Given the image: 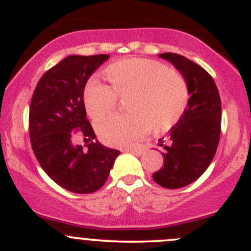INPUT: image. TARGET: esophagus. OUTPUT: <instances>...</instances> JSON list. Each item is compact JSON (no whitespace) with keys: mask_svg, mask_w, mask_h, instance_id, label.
Segmentation results:
<instances>
[{"mask_svg":"<svg viewBox=\"0 0 251 251\" xmlns=\"http://www.w3.org/2000/svg\"><path fill=\"white\" fill-rule=\"evenodd\" d=\"M126 151H130V153H132V154H135V155H142V154L144 153L143 147H138V148H127Z\"/></svg>","mask_w":251,"mask_h":251,"instance_id":"1","label":"esophagus"}]
</instances>
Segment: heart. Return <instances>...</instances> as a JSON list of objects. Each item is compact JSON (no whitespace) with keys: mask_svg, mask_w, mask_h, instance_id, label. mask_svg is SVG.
<instances>
[{"mask_svg":"<svg viewBox=\"0 0 251 251\" xmlns=\"http://www.w3.org/2000/svg\"><path fill=\"white\" fill-rule=\"evenodd\" d=\"M110 87L91 77L83 90L88 115L100 121L114 110L118 98L125 100L127 115H115L98 125L104 143L124 147L143 136L149 127L161 132L183 115L189 100L188 86L178 73L148 58H124L104 69Z\"/></svg>","mask_w":251,"mask_h":251,"instance_id":"obj_1","label":"heart"}]
</instances>
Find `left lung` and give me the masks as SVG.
<instances>
[{
  "label": "left lung",
  "mask_w": 251,
  "mask_h": 251,
  "mask_svg": "<svg viewBox=\"0 0 251 251\" xmlns=\"http://www.w3.org/2000/svg\"><path fill=\"white\" fill-rule=\"evenodd\" d=\"M181 73L189 100L183 115L170 130V144L159 141L164 165L153 174L159 186L177 189L197 181L214 159L221 133V100L214 78L188 58L161 53Z\"/></svg>",
  "instance_id": "obj_1"
}]
</instances>
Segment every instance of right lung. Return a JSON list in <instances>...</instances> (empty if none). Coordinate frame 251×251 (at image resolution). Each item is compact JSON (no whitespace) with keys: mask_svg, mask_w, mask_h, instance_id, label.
<instances>
[{"mask_svg":"<svg viewBox=\"0 0 251 251\" xmlns=\"http://www.w3.org/2000/svg\"><path fill=\"white\" fill-rule=\"evenodd\" d=\"M108 58V54L64 58L42 75L30 103L29 133L35 156L55 183L73 193L98 191L120 154L96 140L83 103L86 82ZM75 133L85 137L87 149L72 143Z\"/></svg>","mask_w":251,"mask_h":251,"instance_id":"right-lung-1","label":"right lung"}]
</instances>
